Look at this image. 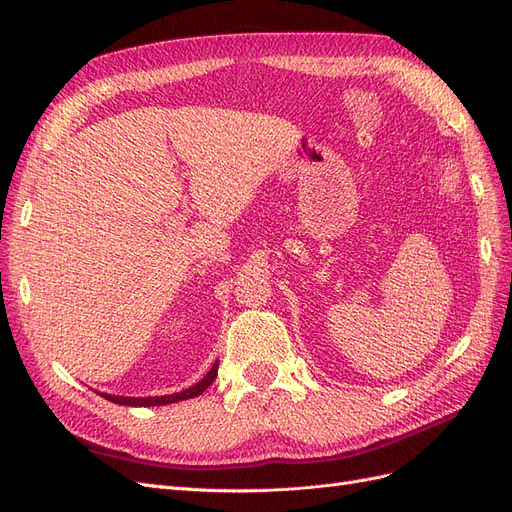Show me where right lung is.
<instances>
[{"mask_svg": "<svg viewBox=\"0 0 512 512\" xmlns=\"http://www.w3.org/2000/svg\"><path fill=\"white\" fill-rule=\"evenodd\" d=\"M218 375V362L211 366L209 373L188 390L180 392V394H169V396H152V398H127V396H110V394H103V398H108L114 404H127V407H161V404H171V402H178V400H188V398H195L201 396L207 387L214 383Z\"/></svg>", "mask_w": 512, "mask_h": 512, "instance_id": "right-lung-1", "label": "right lung"}]
</instances>
